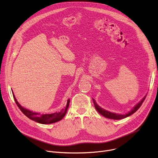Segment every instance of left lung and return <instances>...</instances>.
I'll return each mask as SVG.
<instances>
[{
  "label": "left lung",
  "mask_w": 158,
  "mask_h": 158,
  "mask_svg": "<svg viewBox=\"0 0 158 158\" xmlns=\"http://www.w3.org/2000/svg\"><path fill=\"white\" fill-rule=\"evenodd\" d=\"M146 98V96L142 99V101H141L138 104H137L135 107L134 108L132 109L130 112H129L127 114H116V113H111L110 111H107L106 110H104V109L101 108V107L98 106V104L96 103L95 99L92 98L93 99V101H94V106H95V109L97 110V111L100 113L101 114H102V116H104V117L107 118H110V119H114V120H120V119H122V118H126L127 117H129V116L133 114L134 113H135L139 108V107L142 106V103L143 102L144 100Z\"/></svg>",
  "instance_id": "left-lung-1"
}]
</instances>
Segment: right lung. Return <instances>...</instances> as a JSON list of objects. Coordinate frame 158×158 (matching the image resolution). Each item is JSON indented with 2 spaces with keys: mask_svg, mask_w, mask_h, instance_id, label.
<instances>
[{
  "mask_svg": "<svg viewBox=\"0 0 158 158\" xmlns=\"http://www.w3.org/2000/svg\"><path fill=\"white\" fill-rule=\"evenodd\" d=\"M14 100L17 105V106L19 107L20 111L26 116L27 117L30 118L31 120L35 121L36 122H38L40 123H43V124H49V123H52L57 122L58 121L61 120L63 118V117L65 116L66 112H67L68 107L69 106V102L70 101H68L67 104L64 109H63L60 112H56L52 114H41L40 113H37L31 111L29 110H27L26 109L22 107L19 103L16 101V99L13 93Z\"/></svg>",
  "mask_w": 158,
  "mask_h": 158,
  "instance_id": "obj_1",
  "label": "right lung"
}]
</instances>
